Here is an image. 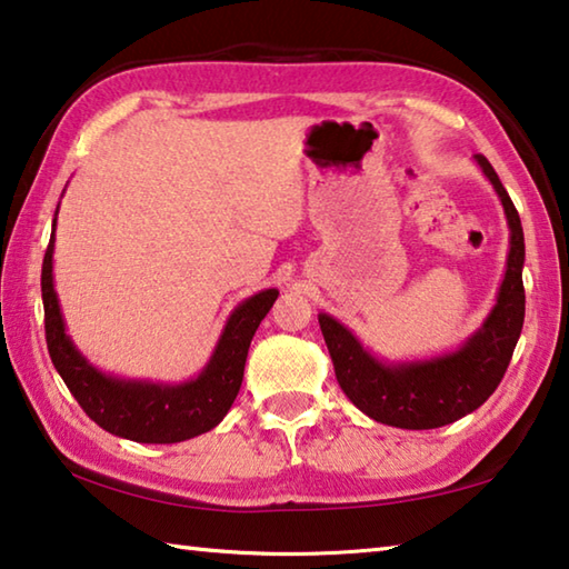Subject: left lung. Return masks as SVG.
<instances>
[{"label": "left lung", "instance_id": "left-lung-1", "mask_svg": "<svg viewBox=\"0 0 569 569\" xmlns=\"http://www.w3.org/2000/svg\"><path fill=\"white\" fill-rule=\"evenodd\" d=\"M485 176L502 198L512 230L507 273L495 311L455 356L409 366H383L361 349L351 331L321 313L319 323L329 346L336 379L366 417L399 429H437L467 417L492 397L512 361L525 323V233L519 213L507 196L502 180L485 156H477Z\"/></svg>", "mask_w": 569, "mask_h": 569}]
</instances>
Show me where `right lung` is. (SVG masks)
Instances as JSON below:
<instances>
[{"label":"right lung","instance_id":"right-lung-1","mask_svg":"<svg viewBox=\"0 0 569 569\" xmlns=\"http://www.w3.org/2000/svg\"><path fill=\"white\" fill-rule=\"evenodd\" d=\"M52 240L54 236L42 261L44 339L54 369L60 371L82 411L110 435L142 441V445H176V441L206 435L218 427L238 397L250 341L278 298L276 288L256 293L236 308L220 336L213 359L196 381L182 383V387L118 381L92 369L67 339L52 286Z\"/></svg>","mask_w":569,"mask_h":569}]
</instances>
